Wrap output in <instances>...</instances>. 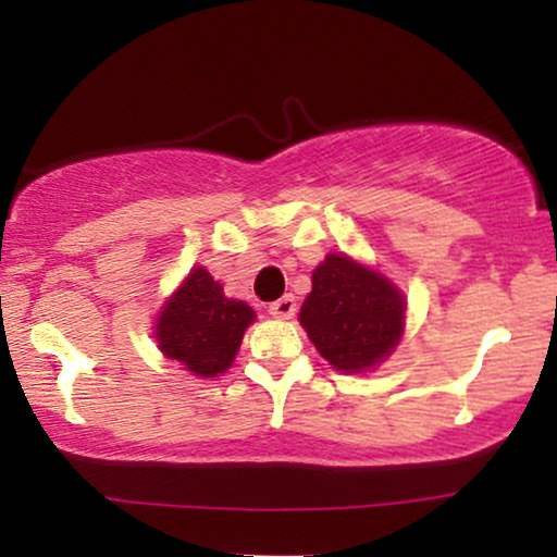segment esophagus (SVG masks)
I'll list each match as a JSON object with an SVG mask.
<instances>
[{"label": "esophagus", "instance_id": "esophagus-1", "mask_svg": "<svg viewBox=\"0 0 557 557\" xmlns=\"http://www.w3.org/2000/svg\"><path fill=\"white\" fill-rule=\"evenodd\" d=\"M270 314L277 317V319H290L293 314H296V298L283 296V298L272 300V304H270Z\"/></svg>", "mask_w": 557, "mask_h": 557}]
</instances>
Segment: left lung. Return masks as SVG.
<instances>
[{
    "label": "left lung",
    "instance_id": "obj_1",
    "mask_svg": "<svg viewBox=\"0 0 557 557\" xmlns=\"http://www.w3.org/2000/svg\"><path fill=\"white\" fill-rule=\"evenodd\" d=\"M298 319L322 359L337 372L359 374L380 367L400 343L406 298L385 274L327 253L311 274Z\"/></svg>",
    "mask_w": 557,
    "mask_h": 557
}]
</instances>
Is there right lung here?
I'll return each instance as SVG.
<instances>
[{"label": "right lung", "instance_id": "add662e5", "mask_svg": "<svg viewBox=\"0 0 557 557\" xmlns=\"http://www.w3.org/2000/svg\"><path fill=\"white\" fill-rule=\"evenodd\" d=\"M257 319L243 300L227 298L203 267L190 270L159 311V350L196 376H216L233 367L243 332Z\"/></svg>", "mask_w": 557, "mask_h": 557}]
</instances>
